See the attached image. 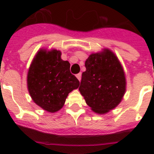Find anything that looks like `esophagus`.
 <instances>
[{
	"instance_id": "1",
	"label": "esophagus",
	"mask_w": 154,
	"mask_h": 154,
	"mask_svg": "<svg viewBox=\"0 0 154 154\" xmlns=\"http://www.w3.org/2000/svg\"><path fill=\"white\" fill-rule=\"evenodd\" d=\"M76 77H77V78L79 81H81V79H82V73H78V74L76 75Z\"/></svg>"
}]
</instances>
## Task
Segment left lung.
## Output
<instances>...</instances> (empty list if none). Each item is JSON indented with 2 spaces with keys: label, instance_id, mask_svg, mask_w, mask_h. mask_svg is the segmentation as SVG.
Wrapping results in <instances>:
<instances>
[{
  "label": "left lung",
  "instance_id": "8db88e82",
  "mask_svg": "<svg viewBox=\"0 0 154 154\" xmlns=\"http://www.w3.org/2000/svg\"><path fill=\"white\" fill-rule=\"evenodd\" d=\"M79 91L94 112L105 114L123 99L126 90L124 69L118 58L109 49L91 53L85 63Z\"/></svg>",
  "mask_w": 154,
  "mask_h": 154
}]
</instances>
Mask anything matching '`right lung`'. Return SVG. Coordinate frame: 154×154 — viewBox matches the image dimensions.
Here are the masks:
<instances>
[{
  "instance_id": "add662e5",
  "label": "right lung",
  "mask_w": 154,
  "mask_h": 154,
  "mask_svg": "<svg viewBox=\"0 0 154 154\" xmlns=\"http://www.w3.org/2000/svg\"><path fill=\"white\" fill-rule=\"evenodd\" d=\"M60 56V50L41 49L28 71V90L32 101L49 112L59 111L69 94L80 85L70 72L69 62L63 60Z\"/></svg>"
}]
</instances>
